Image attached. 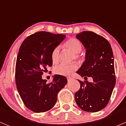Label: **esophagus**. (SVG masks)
Listing matches in <instances>:
<instances>
[{
  "label": "esophagus",
  "mask_w": 126,
  "mask_h": 126,
  "mask_svg": "<svg viewBox=\"0 0 126 126\" xmlns=\"http://www.w3.org/2000/svg\"><path fill=\"white\" fill-rule=\"evenodd\" d=\"M72 79H73V78H71V77H67V80H68V81H70V80H71Z\"/></svg>",
  "instance_id": "34e87169"
}]
</instances>
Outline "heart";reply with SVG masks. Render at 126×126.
<instances>
[{"label":"heart","instance_id":"heart-1","mask_svg":"<svg viewBox=\"0 0 126 126\" xmlns=\"http://www.w3.org/2000/svg\"><path fill=\"white\" fill-rule=\"evenodd\" d=\"M65 48L73 53V58L74 59L80 58L79 53L81 52L82 46L80 41L76 38H71L68 39L63 45ZM60 59V48L56 47L51 52V60L53 64H56L59 62ZM78 66L76 63H71L69 64H60L56 66L53 69V73L60 76H68L73 71L78 69Z\"/></svg>","mask_w":126,"mask_h":126}]
</instances>
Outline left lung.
Returning <instances> with one entry per match:
<instances>
[{
    "instance_id": "left-lung-1",
    "label": "left lung",
    "mask_w": 126,
    "mask_h": 126,
    "mask_svg": "<svg viewBox=\"0 0 126 126\" xmlns=\"http://www.w3.org/2000/svg\"><path fill=\"white\" fill-rule=\"evenodd\" d=\"M76 37L86 49L85 62L76 73L92 77L93 81L78 80L80 87L75 100L82 110L97 112L108 105L116 84L113 51L105 38L92 31H83Z\"/></svg>"
}]
</instances>
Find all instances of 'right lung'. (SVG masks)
I'll return each mask as SVG.
<instances>
[{
	"label": "right lung",
	"instance_id": "1",
	"mask_svg": "<svg viewBox=\"0 0 126 126\" xmlns=\"http://www.w3.org/2000/svg\"><path fill=\"white\" fill-rule=\"evenodd\" d=\"M64 34L39 31L30 35L21 45L15 66L17 90L24 105L35 113L52 109L66 78L56 74L52 82L42 79L47 68L52 66L51 52L65 38Z\"/></svg>",
	"mask_w": 126,
	"mask_h": 126
}]
</instances>
